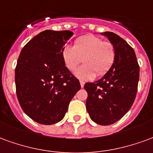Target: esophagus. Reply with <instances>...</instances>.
Here are the masks:
<instances>
[{
  "label": "esophagus",
  "instance_id": "34e87169",
  "mask_svg": "<svg viewBox=\"0 0 153 153\" xmlns=\"http://www.w3.org/2000/svg\"><path fill=\"white\" fill-rule=\"evenodd\" d=\"M80 84H81V87L83 88L84 87V85H85V82L83 81H80Z\"/></svg>",
  "mask_w": 153,
  "mask_h": 153
}]
</instances>
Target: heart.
<instances>
[{"mask_svg":"<svg viewBox=\"0 0 153 153\" xmlns=\"http://www.w3.org/2000/svg\"><path fill=\"white\" fill-rule=\"evenodd\" d=\"M61 53L64 66L69 71H74L83 60L85 64L76 69V76L81 80H91L96 73L103 76L108 72L114 64L117 53L112 42L88 34L76 39L74 46H63Z\"/></svg>","mask_w":153,"mask_h":153,"instance_id":"heart-1","label":"heart"}]
</instances>
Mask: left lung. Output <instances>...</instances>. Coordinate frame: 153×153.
I'll return each mask as SVG.
<instances>
[{
	"label": "left lung",
	"instance_id": "8db88e82",
	"mask_svg": "<svg viewBox=\"0 0 153 153\" xmlns=\"http://www.w3.org/2000/svg\"><path fill=\"white\" fill-rule=\"evenodd\" d=\"M106 36L116 48L111 69L95 82L84 85L87 91L86 109L91 120L101 126L119 121L133 105L138 90L139 66L134 49L123 38L111 32Z\"/></svg>",
	"mask_w": 153,
	"mask_h": 153
}]
</instances>
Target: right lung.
I'll list each match as a JSON object with an SVG mask.
<instances>
[{"label": "right lung", "instance_id": "obj_1", "mask_svg": "<svg viewBox=\"0 0 153 153\" xmlns=\"http://www.w3.org/2000/svg\"><path fill=\"white\" fill-rule=\"evenodd\" d=\"M72 35L68 30L43 31L24 45L18 59V100L23 112L37 123L61 121L81 89L79 80L64 66L61 53Z\"/></svg>", "mask_w": 153, "mask_h": 153}]
</instances>
